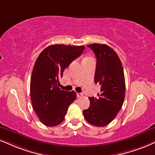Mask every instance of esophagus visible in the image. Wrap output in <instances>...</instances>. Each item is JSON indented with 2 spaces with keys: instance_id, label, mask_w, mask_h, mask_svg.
<instances>
[{
  "instance_id": "obj_1",
  "label": "esophagus",
  "mask_w": 155,
  "mask_h": 155,
  "mask_svg": "<svg viewBox=\"0 0 155 155\" xmlns=\"http://www.w3.org/2000/svg\"><path fill=\"white\" fill-rule=\"evenodd\" d=\"M77 96H78V98H81V97L83 96V93H77Z\"/></svg>"
}]
</instances>
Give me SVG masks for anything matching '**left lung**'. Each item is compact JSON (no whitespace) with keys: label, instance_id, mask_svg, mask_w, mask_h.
<instances>
[{"label":"left lung","instance_id":"left-lung-1","mask_svg":"<svg viewBox=\"0 0 155 155\" xmlns=\"http://www.w3.org/2000/svg\"><path fill=\"white\" fill-rule=\"evenodd\" d=\"M96 56L95 83L101 85L98 97H89L90 107L83 110L85 120L96 127H105L115 118L125 98L123 67L116 52L109 46L87 45Z\"/></svg>","mask_w":155,"mask_h":155}]
</instances>
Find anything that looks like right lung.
I'll return each instance as SVG.
<instances>
[{"instance_id":"obj_1","label":"right lung","mask_w":155,"mask_h":155,"mask_svg":"<svg viewBox=\"0 0 155 155\" xmlns=\"http://www.w3.org/2000/svg\"><path fill=\"white\" fill-rule=\"evenodd\" d=\"M84 49L85 46L50 45L36 60L30 83L31 101L39 119L47 127L62 123L69 106L77 98L74 91H61L59 80Z\"/></svg>"}]
</instances>
